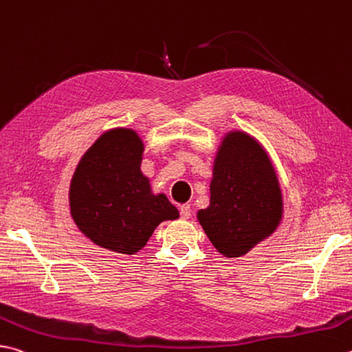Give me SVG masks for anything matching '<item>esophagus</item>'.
I'll list each match as a JSON object with an SVG mask.
<instances>
[{"instance_id": "obj_1", "label": "esophagus", "mask_w": 352, "mask_h": 352, "mask_svg": "<svg viewBox=\"0 0 352 352\" xmlns=\"http://www.w3.org/2000/svg\"><path fill=\"white\" fill-rule=\"evenodd\" d=\"M180 217L183 220H188L190 217V206L189 204H183V206L180 208Z\"/></svg>"}]
</instances>
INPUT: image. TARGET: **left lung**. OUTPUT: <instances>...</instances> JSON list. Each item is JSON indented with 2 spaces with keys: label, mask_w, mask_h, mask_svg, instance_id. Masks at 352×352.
Listing matches in <instances>:
<instances>
[{
  "label": "left lung",
  "mask_w": 352,
  "mask_h": 352,
  "mask_svg": "<svg viewBox=\"0 0 352 352\" xmlns=\"http://www.w3.org/2000/svg\"><path fill=\"white\" fill-rule=\"evenodd\" d=\"M198 221L225 257H240L271 235L282 219V195L270 158L248 133L231 132L220 146L210 204Z\"/></svg>",
  "instance_id": "8db88e82"
}]
</instances>
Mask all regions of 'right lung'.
I'll return each instance as SVG.
<instances>
[{"mask_svg": "<svg viewBox=\"0 0 352 352\" xmlns=\"http://www.w3.org/2000/svg\"><path fill=\"white\" fill-rule=\"evenodd\" d=\"M143 143L132 129L101 135L81 162L70 183V214L95 245L120 254H135L164 220L178 210L164 194L151 192L142 164Z\"/></svg>", "mask_w": 352, "mask_h": 352, "instance_id": "1", "label": "right lung"}]
</instances>
